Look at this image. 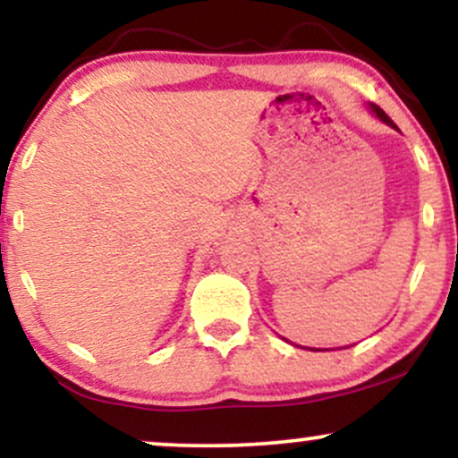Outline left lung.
I'll return each instance as SVG.
<instances>
[{"label":"left lung","mask_w":458,"mask_h":458,"mask_svg":"<svg viewBox=\"0 0 458 458\" xmlns=\"http://www.w3.org/2000/svg\"><path fill=\"white\" fill-rule=\"evenodd\" d=\"M372 112H375L377 115H379V118L383 120V123H387V124H392V127H396V124H394L392 120H390V115H387L386 112H383L381 107H377V105H372ZM396 129H398V127H396Z\"/></svg>","instance_id":"1"}]
</instances>
